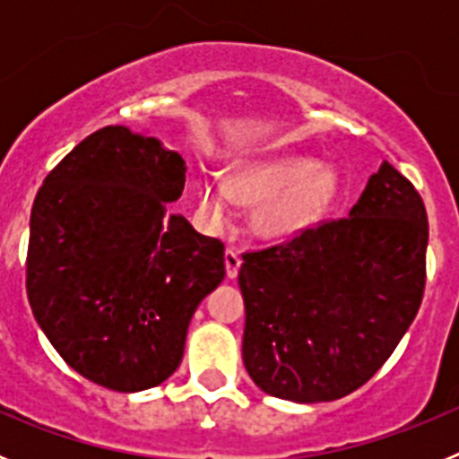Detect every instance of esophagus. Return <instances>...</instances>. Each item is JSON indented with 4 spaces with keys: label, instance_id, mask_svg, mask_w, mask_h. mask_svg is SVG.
<instances>
[{
    "label": "esophagus",
    "instance_id": "1",
    "mask_svg": "<svg viewBox=\"0 0 459 459\" xmlns=\"http://www.w3.org/2000/svg\"><path fill=\"white\" fill-rule=\"evenodd\" d=\"M238 269H241V257H238L237 250H225V271L227 278H237Z\"/></svg>",
    "mask_w": 459,
    "mask_h": 459
}]
</instances>
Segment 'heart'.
Segmentation results:
<instances>
[{
	"instance_id": "heart-1",
	"label": "heart",
	"mask_w": 459,
	"mask_h": 459,
	"mask_svg": "<svg viewBox=\"0 0 459 459\" xmlns=\"http://www.w3.org/2000/svg\"><path fill=\"white\" fill-rule=\"evenodd\" d=\"M333 190V172L301 156L271 158L238 168L232 186L218 177H202L197 184L202 211L213 225H225L234 197H238L246 204H259L257 230L269 238H290L306 230Z\"/></svg>"
}]
</instances>
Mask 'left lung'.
<instances>
[{
    "instance_id": "obj_1",
    "label": "left lung",
    "mask_w": 459,
    "mask_h": 459,
    "mask_svg": "<svg viewBox=\"0 0 459 459\" xmlns=\"http://www.w3.org/2000/svg\"><path fill=\"white\" fill-rule=\"evenodd\" d=\"M428 213L391 163L350 216L243 255V366L269 395L331 403L360 388L411 326L425 290Z\"/></svg>"
}]
</instances>
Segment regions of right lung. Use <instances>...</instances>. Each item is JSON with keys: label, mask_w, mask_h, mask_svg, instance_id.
Returning <instances> with one entry per match:
<instances>
[{"label": "right lung", "mask_w": 459, "mask_h": 459, "mask_svg": "<svg viewBox=\"0 0 459 459\" xmlns=\"http://www.w3.org/2000/svg\"><path fill=\"white\" fill-rule=\"evenodd\" d=\"M184 158L156 137L105 126L36 193L27 296L46 338L84 379L119 393L163 384L190 317L225 278V246L168 202Z\"/></svg>", "instance_id": "right-lung-1"}]
</instances>
